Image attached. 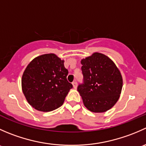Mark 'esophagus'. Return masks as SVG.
Wrapping results in <instances>:
<instances>
[{
  "label": "esophagus",
  "mask_w": 146,
  "mask_h": 146,
  "mask_svg": "<svg viewBox=\"0 0 146 146\" xmlns=\"http://www.w3.org/2000/svg\"><path fill=\"white\" fill-rule=\"evenodd\" d=\"M72 84H73V88H77V82H76V81H73V83H72Z\"/></svg>",
  "instance_id": "1"
}]
</instances>
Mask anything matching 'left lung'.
<instances>
[{
	"mask_svg": "<svg viewBox=\"0 0 146 146\" xmlns=\"http://www.w3.org/2000/svg\"><path fill=\"white\" fill-rule=\"evenodd\" d=\"M83 83L78 91L85 107L95 113L105 112L118 101L123 86L120 70L107 56L95 52L80 61Z\"/></svg>",
	"mask_w": 146,
	"mask_h": 146,
	"instance_id": "obj_1",
	"label": "left lung"
}]
</instances>
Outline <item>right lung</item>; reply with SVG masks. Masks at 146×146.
I'll use <instances>...</instances> for the list:
<instances>
[{
	"mask_svg": "<svg viewBox=\"0 0 146 146\" xmlns=\"http://www.w3.org/2000/svg\"><path fill=\"white\" fill-rule=\"evenodd\" d=\"M64 60L54 54L34 58L22 77V90L26 100L35 110L50 111L61 107L73 88L68 82Z\"/></svg>",
	"mask_w": 146,
	"mask_h": 146,
	"instance_id": "obj_1",
	"label": "right lung"
}]
</instances>
